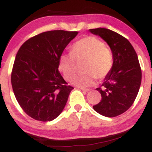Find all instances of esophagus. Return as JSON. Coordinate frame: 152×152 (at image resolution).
<instances>
[{
	"mask_svg": "<svg viewBox=\"0 0 152 152\" xmlns=\"http://www.w3.org/2000/svg\"><path fill=\"white\" fill-rule=\"evenodd\" d=\"M81 89L83 91H86V92H88L91 91L90 88H81Z\"/></svg>",
	"mask_w": 152,
	"mask_h": 152,
	"instance_id": "34e87169",
	"label": "esophagus"
}]
</instances>
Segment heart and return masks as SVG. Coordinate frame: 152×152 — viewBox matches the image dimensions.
<instances>
[{
	"label": "heart",
	"mask_w": 152,
	"mask_h": 152,
	"mask_svg": "<svg viewBox=\"0 0 152 152\" xmlns=\"http://www.w3.org/2000/svg\"><path fill=\"white\" fill-rule=\"evenodd\" d=\"M85 59L82 74L74 78L75 86L86 88L95 83L96 78L103 79L113 66V54L104 42L94 36H87L75 43L71 52L62 54L59 58L58 69L67 81H71L76 71L75 61Z\"/></svg>",
	"instance_id": "b5f03b06"
}]
</instances>
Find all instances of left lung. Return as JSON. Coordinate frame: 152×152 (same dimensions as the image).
Wrapping results in <instances>:
<instances>
[{
	"mask_svg": "<svg viewBox=\"0 0 152 152\" xmlns=\"http://www.w3.org/2000/svg\"><path fill=\"white\" fill-rule=\"evenodd\" d=\"M89 31L105 41L113 54L112 69L102 87L96 88L102 99L93 108L102 116L115 117L132 106L140 88L142 70L137 54L129 41L114 31L104 28Z\"/></svg>",
	"mask_w": 152,
	"mask_h": 152,
	"instance_id": "obj_1",
	"label": "left lung"
}]
</instances>
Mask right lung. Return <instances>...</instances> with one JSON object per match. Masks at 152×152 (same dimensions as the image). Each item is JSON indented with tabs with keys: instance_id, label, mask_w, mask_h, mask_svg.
<instances>
[{
	"instance_id": "right-lung-1",
	"label": "right lung",
	"mask_w": 152,
	"mask_h": 152,
	"mask_svg": "<svg viewBox=\"0 0 152 152\" xmlns=\"http://www.w3.org/2000/svg\"><path fill=\"white\" fill-rule=\"evenodd\" d=\"M78 31H50L29 38L19 48L11 74L13 93L26 114L41 121L58 117L73 87L58 71L59 58Z\"/></svg>"
}]
</instances>
